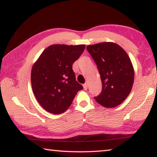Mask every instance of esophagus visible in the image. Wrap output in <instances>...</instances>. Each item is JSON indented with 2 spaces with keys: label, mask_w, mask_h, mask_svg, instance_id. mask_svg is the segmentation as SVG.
<instances>
[{
  "label": "esophagus",
  "mask_w": 157,
  "mask_h": 157,
  "mask_svg": "<svg viewBox=\"0 0 157 157\" xmlns=\"http://www.w3.org/2000/svg\"><path fill=\"white\" fill-rule=\"evenodd\" d=\"M83 88H84V90H87V89H88V85H87L86 83L83 84Z\"/></svg>",
  "instance_id": "obj_1"
}]
</instances>
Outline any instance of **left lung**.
<instances>
[{
  "mask_svg": "<svg viewBox=\"0 0 157 157\" xmlns=\"http://www.w3.org/2000/svg\"><path fill=\"white\" fill-rule=\"evenodd\" d=\"M86 48L97 65L102 83V92L94 98L103 107H117L128 96L133 84L134 69L128 55L114 43H100Z\"/></svg>",
  "mask_w": 157,
  "mask_h": 157,
  "instance_id": "left-lung-1",
  "label": "left lung"
}]
</instances>
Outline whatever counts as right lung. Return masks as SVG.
<instances>
[{"label":"right lung","mask_w":157,"mask_h":157,"mask_svg":"<svg viewBox=\"0 0 157 157\" xmlns=\"http://www.w3.org/2000/svg\"><path fill=\"white\" fill-rule=\"evenodd\" d=\"M85 48V45H50L33 65L31 74L33 92L47 112L55 114L64 112L78 91L83 89L76 81L72 65Z\"/></svg>","instance_id":"obj_1"}]
</instances>
